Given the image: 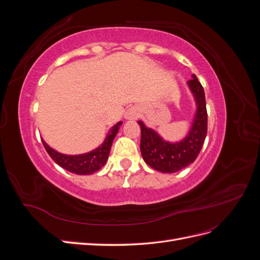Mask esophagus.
<instances>
[{"label": "esophagus", "instance_id": "obj_1", "mask_svg": "<svg viewBox=\"0 0 260 260\" xmlns=\"http://www.w3.org/2000/svg\"><path fill=\"white\" fill-rule=\"evenodd\" d=\"M139 116L138 113V109L137 108H129L127 112H125V119H129V120H133V119H137Z\"/></svg>", "mask_w": 260, "mask_h": 260}]
</instances>
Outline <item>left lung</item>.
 I'll return each instance as SVG.
<instances>
[{
    "label": "left lung",
    "mask_w": 260,
    "mask_h": 260,
    "mask_svg": "<svg viewBox=\"0 0 260 260\" xmlns=\"http://www.w3.org/2000/svg\"><path fill=\"white\" fill-rule=\"evenodd\" d=\"M187 81L196 102V113L191 130L180 142L171 143L165 141L155 130L147 128L139 120L141 127V154L144 161L153 169L172 174L185 168L199 156L207 135V111L205 93L195 75Z\"/></svg>",
    "instance_id": "left-lung-1"
}]
</instances>
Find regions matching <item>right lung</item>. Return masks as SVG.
I'll list each match as a JSON object with an SVG mask.
<instances>
[{"mask_svg": "<svg viewBox=\"0 0 260 260\" xmlns=\"http://www.w3.org/2000/svg\"><path fill=\"white\" fill-rule=\"evenodd\" d=\"M121 124L122 122L119 121L117 122L114 127H112V129L107 133L103 144L89 153L81 155L61 154L50 147L43 140L42 143L46 149V152L51 156V158L61 168H64L69 172H73V174L76 175H92L93 172L99 171L106 164L109 152H111L113 141Z\"/></svg>", "mask_w": 260, "mask_h": 260, "instance_id": "obj_1", "label": "right lung"}]
</instances>
